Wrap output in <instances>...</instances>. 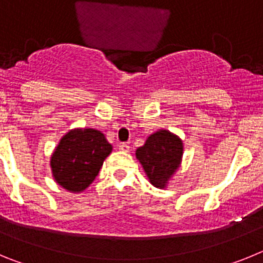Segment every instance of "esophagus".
<instances>
[{
	"instance_id": "1",
	"label": "esophagus",
	"mask_w": 263,
	"mask_h": 263,
	"mask_svg": "<svg viewBox=\"0 0 263 263\" xmlns=\"http://www.w3.org/2000/svg\"><path fill=\"white\" fill-rule=\"evenodd\" d=\"M118 148H120V150H121V152H122V153H129L130 146L127 145V143H120V146H118Z\"/></svg>"
}]
</instances>
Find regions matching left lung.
Instances as JSON below:
<instances>
[{
    "label": "left lung",
    "mask_w": 263,
    "mask_h": 263,
    "mask_svg": "<svg viewBox=\"0 0 263 263\" xmlns=\"http://www.w3.org/2000/svg\"><path fill=\"white\" fill-rule=\"evenodd\" d=\"M136 157L150 183L157 188H166L182 163V139L168 130L160 129L147 137L145 145L137 148Z\"/></svg>",
    "instance_id": "1"
}]
</instances>
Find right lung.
<instances>
[{
	"instance_id": "right-lung-1",
	"label": "right lung",
	"mask_w": 263,
	"mask_h": 263,
	"mask_svg": "<svg viewBox=\"0 0 263 263\" xmlns=\"http://www.w3.org/2000/svg\"><path fill=\"white\" fill-rule=\"evenodd\" d=\"M113 147L100 130L72 129L63 136L50 159L55 182L73 194L89 187Z\"/></svg>"
}]
</instances>
